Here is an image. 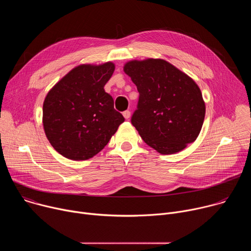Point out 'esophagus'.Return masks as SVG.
Here are the masks:
<instances>
[{"label":"esophagus","instance_id":"34e87169","mask_svg":"<svg viewBox=\"0 0 251 251\" xmlns=\"http://www.w3.org/2000/svg\"><path fill=\"white\" fill-rule=\"evenodd\" d=\"M130 115H131V113H130L129 110H126V111L123 112V116H124L125 119H129V118H130Z\"/></svg>","mask_w":251,"mask_h":251}]
</instances>
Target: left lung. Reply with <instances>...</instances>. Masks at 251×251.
Instances as JSON below:
<instances>
[{"mask_svg": "<svg viewBox=\"0 0 251 251\" xmlns=\"http://www.w3.org/2000/svg\"><path fill=\"white\" fill-rule=\"evenodd\" d=\"M124 73L139 92L131 122L148 146L170 155L198 138L205 104L200 87L189 75L161 58L128 61Z\"/></svg>", "mask_w": 251, "mask_h": 251, "instance_id": "8db88e82", "label": "left lung"}]
</instances>
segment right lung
I'll use <instances>...</instances> for the list:
<instances>
[{
  "label": "right lung",
  "mask_w": 251,
  "mask_h": 251,
  "mask_svg": "<svg viewBox=\"0 0 251 251\" xmlns=\"http://www.w3.org/2000/svg\"><path fill=\"white\" fill-rule=\"evenodd\" d=\"M113 62L80 64L47 94L43 124L51 146L63 157L84 161L98 154L124 122L104 85L112 76Z\"/></svg>",
  "instance_id": "1"
}]
</instances>
